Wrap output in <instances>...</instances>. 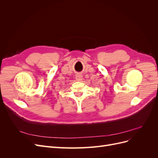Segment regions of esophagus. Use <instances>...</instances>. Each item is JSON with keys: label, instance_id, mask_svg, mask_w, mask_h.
Returning a JSON list of instances; mask_svg holds the SVG:
<instances>
[{"label": "esophagus", "instance_id": "obj_1", "mask_svg": "<svg viewBox=\"0 0 158 158\" xmlns=\"http://www.w3.org/2000/svg\"><path fill=\"white\" fill-rule=\"evenodd\" d=\"M82 76H81V75H77V76H76V80H77V81H79V82H80V81H82Z\"/></svg>", "mask_w": 158, "mask_h": 158}]
</instances>
